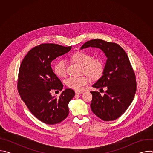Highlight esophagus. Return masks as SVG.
Returning <instances> with one entry per match:
<instances>
[{"instance_id":"esophagus-1","label":"esophagus","mask_w":153,"mask_h":153,"mask_svg":"<svg viewBox=\"0 0 153 153\" xmlns=\"http://www.w3.org/2000/svg\"><path fill=\"white\" fill-rule=\"evenodd\" d=\"M75 93H76V94L77 95H79V94H82L83 93V91H75Z\"/></svg>"}]
</instances>
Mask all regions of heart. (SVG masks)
<instances>
[{
	"label": "heart",
	"instance_id": "obj_1",
	"mask_svg": "<svg viewBox=\"0 0 153 153\" xmlns=\"http://www.w3.org/2000/svg\"><path fill=\"white\" fill-rule=\"evenodd\" d=\"M72 60L81 65L82 71L92 78H98L103 73L104 65L102 60L99 58L92 59L89 53L84 51H76L71 56ZM56 74L60 77H64L67 75V63L64 60L57 62L54 67ZM89 79L86 76L79 77L71 76L65 80V84L70 88L80 90L83 87L89 83Z\"/></svg>",
	"mask_w": 153,
	"mask_h": 153
}]
</instances>
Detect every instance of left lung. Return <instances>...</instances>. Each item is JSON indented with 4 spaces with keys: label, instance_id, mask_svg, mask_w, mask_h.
Instances as JSON below:
<instances>
[{
    "label": "left lung",
    "instance_id": "left-lung-1",
    "mask_svg": "<svg viewBox=\"0 0 153 153\" xmlns=\"http://www.w3.org/2000/svg\"><path fill=\"white\" fill-rule=\"evenodd\" d=\"M89 47L100 49L107 57L102 76L92 86L101 89L105 87L106 90L103 96L91 91V109L102 120H114L124 113L134 99L136 91L134 73L126 53L117 43L93 39L85 42L80 49Z\"/></svg>",
    "mask_w": 153,
    "mask_h": 153
}]
</instances>
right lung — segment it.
Segmentation results:
<instances>
[{"label": "right lung", "instance_id": "right-lung-1", "mask_svg": "<svg viewBox=\"0 0 153 153\" xmlns=\"http://www.w3.org/2000/svg\"><path fill=\"white\" fill-rule=\"evenodd\" d=\"M71 48L54 43L40 44L28 53L19 68L17 90L21 99L36 118L48 125L60 123L67 117L68 103L75 95L68 88L59 97L51 94V90L62 91L63 86L54 73L51 62Z\"/></svg>", "mask_w": 153, "mask_h": 153}]
</instances>
